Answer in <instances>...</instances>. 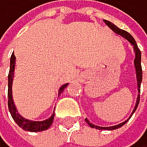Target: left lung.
Segmentation results:
<instances>
[{"label":"left lung","mask_w":147,"mask_h":147,"mask_svg":"<svg viewBox=\"0 0 147 147\" xmlns=\"http://www.w3.org/2000/svg\"><path fill=\"white\" fill-rule=\"evenodd\" d=\"M104 22H105V24H106L107 26L109 27L110 29L112 30L115 33H117V34L120 35L121 37L125 38V39L127 40L132 46H133V49H134V52H135L134 65H135V70H136L137 86H138V92H139V94H138V96H137L136 104H135V107H134V109H133V112H132V114L130 115V117H129L125 121H123V122L118 123V124H117V125H115V126H109V127H101V126H97V125H94L93 123H90V122H89V120H88V118H86L85 120H86V122L88 123L91 128H95V129H98V130H115V129H118V128L122 127L124 124H125L129 119H130L131 117H132V115L134 114L135 111H136L137 108H138V105H139V102H140V92H141V84H142V65H141L142 53H141V51H140V49L138 48V45H137L136 40L134 39V37L132 36L130 33L127 32H125V30L119 29V28H117L115 24L111 23L110 21L104 20Z\"/></svg>","instance_id":"obj_1"}]
</instances>
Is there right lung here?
<instances>
[{
    "instance_id": "right-lung-1",
    "label": "right lung",
    "mask_w": 147,
    "mask_h": 147,
    "mask_svg": "<svg viewBox=\"0 0 147 147\" xmlns=\"http://www.w3.org/2000/svg\"><path fill=\"white\" fill-rule=\"evenodd\" d=\"M15 63H16V58L14 56V54L11 55L10 58V67H9V73H8V91H7V96H8V110L10 112V115L14 121L17 123V125L19 127H21L25 131H30V132H40L47 130V129L52 125L54 121L55 113L52 114V115L48 119L42 120V121H32L29 120L27 118H24L21 115L17 112V109L15 107V104L13 102V97H12V82H13V76H14V70H15ZM68 86V84L62 85L59 89V95H61L62 91L64 90V88Z\"/></svg>"
}]
</instances>
